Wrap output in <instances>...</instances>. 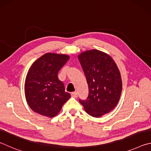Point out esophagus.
I'll use <instances>...</instances> for the list:
<instances>
[{"label":"esophagus","mask_w":151,"mask_h":151,"mask_svg":"<svg viewBox=\"0 0 151 151\" xmlns=\"http://www.w3.org/2000/svg\"><path fill=\"white\" fill-rule=\"evenodd\" d=\"M71 96L74 98H76V97H78V93H76V92H73V93H71Z\"/></svg>","instance_id":"esophagus-1"}]
</instances>
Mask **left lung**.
<instances>
[{"instance_id": "left-lung-1", "label": "left lung", "mask_w": 151, "mask_h": 151, "mask_svg": "<svg viewBox=\"0 0 151 151\" xmlns=\"http://www.w3.org/2000/svg\"><path fill=\"white\" fill-rule=\"evenodd\" d=\"M78 60L88 85V95L79 103L92 116L100 117L111 112L122 91V80L118 67L109 55L98 50L85 51Z\"/></svg>"}]
</instances>
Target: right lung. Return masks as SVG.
I'll return each instance as SVG.
<instances>
[{
    "label": "right lung",
    "mask_w": 151,
    "mask_h": 151,
    "mask_svg": "<svg viewBox=\"0 0 151 151\" xmlns=\"http://www.w3.org/2000/svg\"><path fill=\"white\" fill-rule=\"evenodd\" d=\"M66 55L46 53L32 64L27 73L24 93L27 103L33 111L54 117L70 94L58 78V71L69 59Z\"/></svg>",
    "instance_id": "add662e5"
}]
</instances>
